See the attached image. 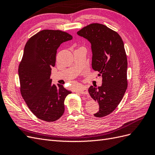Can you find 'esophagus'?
<instances>
[{"label": "esophagus", "instance_id": "esophagus-1", "mask_svg": "<svg viewBox=\"0 0 155 155\" xmlns=\"http://www.w3.org/2000/svg\"><path fill=\"white\" fill-rule=\"evenodd\" d=\"M78 91L79 92L82 94H88V91H87V88L85 87H81L80 88H79L78 89Z\"/></svg>", "mask_w": 155, "mask_h": 155}]
</instances>
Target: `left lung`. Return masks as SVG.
<instances>
[{
	"label": "left lung",
	"instance_id": "1",
	"mask_svg": "<svg viewBox=\"0 0 155 155\" xmlns=\"http://www.w3.org/2000/svg\"><path fill=\"white\" fill-rule=\"evenodd\" d=\"M77 34L91 43L92 67L102 76V85L91 86L89 94L99 104L97 118L109 115L118 107L127 88V59L124 42L116 31L105 25L92 23Z\"/></svg>",
	"mask_w": 155,
	"mask_h": 155
}]
</instances>
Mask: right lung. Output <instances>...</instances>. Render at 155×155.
<instances>
[{
  "label": "right lung",
  "mask_w": 155,
  "mask_h": 155,
  "mask_svg": "<svg viewBox=\"0 0 155 155\" xmlns=\"http://www.w3.org/2000/svg\"><path fill=\"white\" fill-rule=\"evenodd\" d=\"M71 39L72 36L65 31H40L27 41L18 66L22 97L37 118L48 122L61 117L65 98L72 92L62 85L51 84L50 79L58 48Z\"/></svg>",
  "instance_id": "1"
}]
</instances>
